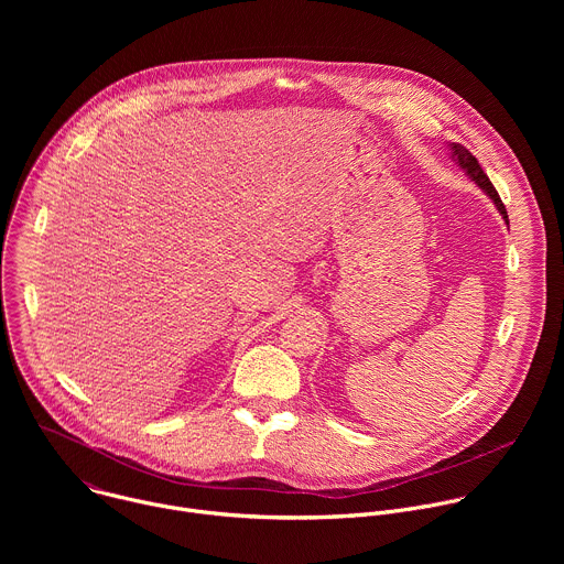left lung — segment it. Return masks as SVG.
<instances>
[{"label": "left lung", "instance_id": "1", "mask_svg": "<svg viewBox=\"0 0 564 564\" xmlns=\"http://www.w3.org/2000/svg\"><path fill=\"white\" fill-rule=\"evenodd\" d=\"M451 151H453V160L457 163V167H462L464 172H466V176L481 189L485 192L491 200H494V205L498 207V212L502 214V218H505V223L509 225V216H507V209H505V203L500 200V196H498V192H496V187L491 185V181H489V176L481 172V167H479V163H477V158L466 149V147H462V144H457V142H453L451 144Z\"/></svg>", "mask_w": 564, "mask_h": 564}]
</instances>
